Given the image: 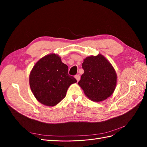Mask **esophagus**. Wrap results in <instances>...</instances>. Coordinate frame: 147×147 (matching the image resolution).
Here are the masks:
<instances>
[{
  "mask_svg": "<svg viewBox=\"0 0 147 147\" xmlns=\"http://www.w3.org/2000/svg\"><path fill=\"white\" fill-rule=\"evenodd\" d=\"M75 78H76V80H77V82H78L80 80V76L79 75H76L75 76Z\"/></svg>",
  "mask_w": 147,
  "mask_h": 147,
  "instance_id": "obj_1",
  "label": "esophagus"
}]
</instances>
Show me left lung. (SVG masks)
I'll list each match as a JSON object with an SVG mask.
<instances>
[{"mask_svg": "<svg viewBox=\"0 0 147 147\" xmlns=\"http://www.w3.org/2000/svg\"><path fill=\"white\" fill-rule=\"evenodd\" d=\"M84 74L78 84L89 99L104 100L113 94L117 76L113 66L102 55L86 57L82 64Z\"/></svg>", "mask_w": 147, "mask_h": 147, "instance_id": "obj_1", "label": "left lung"}]
</instances>
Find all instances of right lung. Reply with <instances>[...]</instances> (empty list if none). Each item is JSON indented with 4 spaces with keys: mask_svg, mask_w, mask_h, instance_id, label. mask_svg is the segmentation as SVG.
Returning <instances> with one entry per match:
<instances>
[{
    "mask_svg": "<svg viewBox=\"0 0 147 147\" xmlns=\"http://www.w3.org/2000/svg\"><path fill=\"white\" fill-rule=\"evenodd\" d=\"M76 82L77 80L68 74V66L56 54L43 57L33 67L29 75L30 87L35 97L50 107L59 103L70 85Z\"/></svg>",
    "mask_w": 147,
    "mask_h": 147,
    "instance_id": "add662e5",
    "label": "right lung"
}]
</instances>
